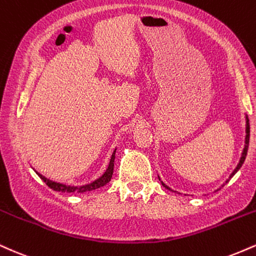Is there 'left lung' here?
Instances as JSON below:
<instances>
[{"label": "left lung", "mask_w": 256, "mask_h": 256, "mask_svg": "<svg viewBox=\"0 0 256 256\" xmlns=\"http://www.w3.org/2000/svg\"><path fill=\"white\" fill-rule=\"evenodd\" d=\"M246 133H247V135H246V145H244V148H243V152H242V157H241V160H240L238 165H237V168H236V169H235V171H234V172L231 174V176H230V177H232V176L235 175V174L237 172V171H238L240 168L242 166V164L244 163L246 156H247V152H248V145H249V133H250V129H249V120H248V117H247V129H246ZM162 184H163L165 188L170 189L169 187H168V186H165L163 182H162Z\"/></svg>", "instance_id": "obj_1"}]
</instances>
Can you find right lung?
<instances>
[{"instance_id":"add662e5","label":"right lung","mask_w":256,"mask_h":256,"mask_svg":"<svg viewBox=\"0 0 256 256\" xmlns=\"http://www.w3.org/2000/svg\"><path fill=\"white\" fill-rule=\"evenodd\" d=\"M115 152L116 151H114L112 156H111L110 164H109V166H108L106 171L104 172V175L102 177H99L98 180H96L94 182L90 183V184H86V186H81V187H73V186H66V184H62V183L50 181V180H48L46 177L40 175V174H38V172L37 174H38V176L40 177V178L43 180L45 183H46L48 187L54 189L55 192H67V193H85V192L94 190V189L103 187V186L106 184V183H109L111 177H112L114 162H115Z\"/></svg>"}]
</instances>
